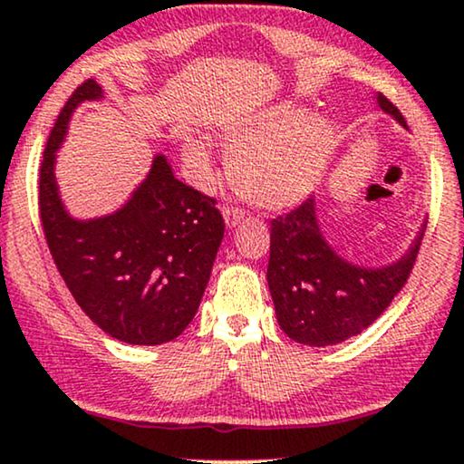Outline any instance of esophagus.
Segmentation results:
<instances>
[{
  "label": "esophagus",
  "mask_w": 464,
  "mask_h": 464,
  "mask_svg": "<svg viewBox=\"0 0 464 464\" xmlns=\"http://www.w3.org/2000/svg\"><path fill=\"white\" fill-rule=\"evenodd\" d=\"M222 216H225L227 227L233 228L236 225H239V220L244 218V209H239V208H225V209H222Z\"/></svg>",
  "instance_id": "34e87169"
}]
</instances>
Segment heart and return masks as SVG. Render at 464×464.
Instances as JSON below:
<instances>
[{
  "label": "heart",
  "mask_w": 464,
  "mask_h": 464,
  "mask_svg": "<svg viewBox=\"0 0 464 464\" xmlns=\"http://www.w3.org/2000/svg\"><path fill=\"white\" fill-rule=\"evenodd\" d=\"M222 144L239 193L255 206L280 209L305 199L323 180L333 154V129L284 103L256 119L227 125ZM182 159L197 184L212 182V160L201 141L188 140Z\"/></svg>",
  "instance_id": "heart-1"
}]
</instances>
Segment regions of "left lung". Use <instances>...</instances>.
Returning <instances> with one entry per match:
<instances>
[{"label": "left lung", "mask_w": 464, "mask_h": 464, "mask_svg": "<svg viewBox=\"0 0 464 464\" xmlns=\"http://www.w3.org/2000/svg\"><path fill=\"white\" fill-rule=\"evenodd\" d=\"M378 106L407 129L399 110L380 92ZM424 227L397 261L365 267L331 248L320 231L314 197L290 214L277 216L271 220L267 265L277 324L293 342L314 348L342 343L365 331L405 286Z\"/></svg>", "instance_id": "left-lung-1"}]
</instances>
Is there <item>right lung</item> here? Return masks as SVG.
Instances as JSON below:
<instances>
[{
    "instance_id": "1",
    "label": "right lung",
    "mask_w": 464,
    "mask_h": 464,
    "mask_svg": "<svg viewBox=\"0 0 464 464\" xmlns=\"http://www.w3.org/2000/svg\"><path fill=\"white\" fill-rule=\"evenodd\" d=\"M102 86L72 92L48 135L40 168V218L46 244L82 312L110 337L133 345L176 339L199 310L225 220L212 197L182 184L163 154L116 212L80 220L61 201L54 160L70 119Z\"/></svg>"
}]
</instances>
